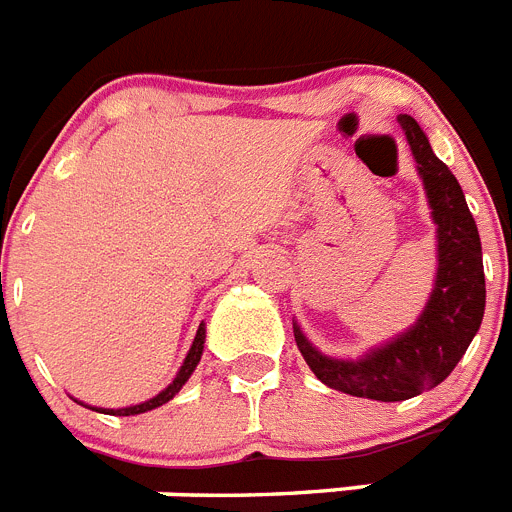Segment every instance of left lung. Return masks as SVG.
<instances>
[{
  "instance_id": "1",
  "label": "left lung",
  "mask_w": 512,
  "mask_h": 512,
  "mask_svg": "<svg viewBox=\"0 0 512 512\" xmlns=\"http://www.w3.org/2000/svg\"><path fill=\"white\" fill-rule=\"evenodd\" d=\"M425 200L436 225V279L408 330L369 348L359 359H338L312 346L295 320V341L312 374L330 390L379 402H400L433 390L467 354L485 315L482 243L464 192L449 166L433 153L415 117L400 115Z\"/></svg>"
}]
</instances>
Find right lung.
I'll return each mask as SVG.
<instances>
[{"mask_svg": "<svg viewBox=\"0 0 512 512\" xmlns=\"http://www.w3.org/2000/svg\"><path fill=\"white\" fill-rule=\"evenodd\" d=\"M202 351H205V323H200V328H197V336H194L192 348H189V354H187V359H184L182 369L176 372L174 382H171L166 390L158 392L156 397H151V400H146V402H140V405H130V408H117V410L89 408V405H84V402H81V405H84V408H89V410H97V413H104V415H140V413H148V410L161 408V405H166L169 400H174L176 392L182 390L184 384H187V379L192 377V372L197 369V364H200Z\"/></svg>", "mask_w": 512, "mask_h": 512, "instance_id": "add662e5", "label": "right lung"}]
</instances>
